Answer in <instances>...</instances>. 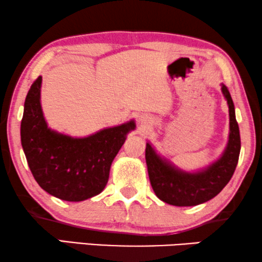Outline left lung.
<instances>
[{
	"instance_id": "left-lung-1",
	"label": "left lung",
	"mask_w": 262,
	"mask_h": 262,
	"mask_svg": "<svg viewBox=\"0 0 262 262\" xmlns=\"http://www.w3.org/2000/svg\"><path fill=\"white\" fill-rule=\"evenodd\" d=\"M222 92L228 101L230 116L229 143L223 156L205 170L198 173L179 170L161 159L152 146L146 143L145 161L150 184L157 198L162 202L175 206L199 205L214 198L234 175L241 150V138L234 102L227 85H222Z\"/></svg>"
}]
</instances>
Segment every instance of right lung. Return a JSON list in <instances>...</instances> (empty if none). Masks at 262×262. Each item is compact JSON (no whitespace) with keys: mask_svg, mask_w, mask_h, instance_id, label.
<instances>
[{"mask_svg":"<svg viewBox=\"0 0 262 262\" xmlns=\"http://www.w3.org/2000/svg\"><path fill=\"white\" fill-rule=\"evenodd\" d=\"M41 76L31 85L21 120V144L38 185L67 202H82L101 193L110 168L135 121L103 128L85 138L51 131L40 106Z\"/></svg>","mask_w":262,"mask_h":262,"instance_id":"1","label":"right lung"}]
</instances>
